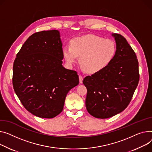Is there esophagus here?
Segmentation results:
<instances>
[{
    "mask_svg": "<svg viewBox=\"0 0 152 152\" xmlns=\"http://www.w3.org/2000/svg\"><path fill=\"white\" fill-rule=\"evenodd\" d=\"M83 78L84 77L82 75H79V83L82 84L83 83Z\"/></svg>",
    "mask_w": 152,
    "mask_h": 152,
    "instance_id": "34e87169",
    "label": "esophagus"
}]
</instances>
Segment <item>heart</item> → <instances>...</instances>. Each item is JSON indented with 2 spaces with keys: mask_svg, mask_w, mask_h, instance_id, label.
Listing matches in <instances>:
<instances>
[{
  "mask_svg": "<svg viewBox=\"0 0 152 152\" xmlns=\"http://www.w3.org/2000/svg\"><path fill=\"white\" fill-rule=\"evenodd\" d=\"M117 51L115 42L95 35H87L72 39L65 45L63 56L68 65L80 62L90 73H96L106 68L113 61Z\"/></svg>",
  "mask_w": 152,
  "mask_h": 152,
  "instance_id": "obj_1",
  "label": "heart"
}]
</instances>
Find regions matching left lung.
Here are the masks:
<instances>
[{"label":"left lung","instance_id":"left-lung-1","mask_svg":"<svg viewBox=\"0 0 152 152\" xmlns=\"http://www.w3.org/2000/svg\"><path fill=\"white\" fill-rule=\"evenodd\" d=\"M112 35L117 46L113 60L101 72L83 80L87 89V110L98 118L122 112L132 99L139 80V63L133 49L122 35Z\"/></svg>","mask_w":152,"mask_h":152}]
</instances>
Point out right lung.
I'll return each mask as SVG.
<instances>
[{
	"label": "right lung",
	"instance_id": "right-lung-1",
	"mask_svg": "<svg viewBox=\"0 0 152 152\" xmlns=\"http://www.w3.org/2000/svg\"><path fill=\"white\" fill-rule=\"evenodd\" d=\"M62 50L59 32L52 30L32 34L16 55L14 90L24 107L37 117L58 115L67 94L79 84L76 71L62 66Z\"/></svg>",
	"mask_w": 152,
	"mask_h": 152
}]
</instances>
